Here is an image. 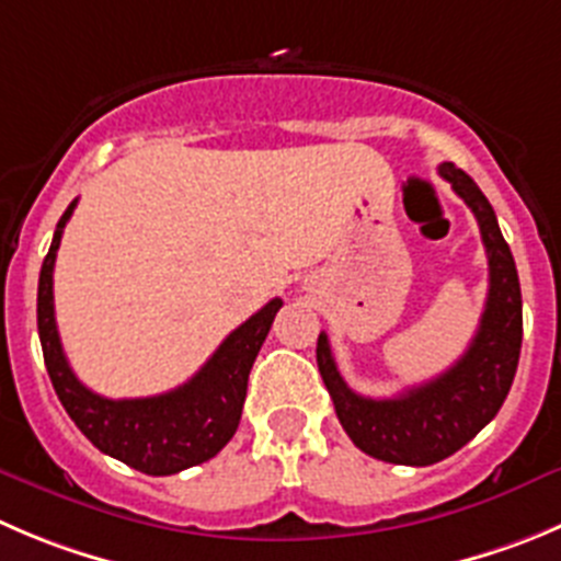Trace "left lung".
Instances as JSON below:
<instances>
[{
  "label": "left lung",
  "mask_w": 561,
  "mask_h": 561,
  "mask_svg": "<svg viewBox=\"0 0 561 561\" xmlns=\"http://www.w3.org/2000/svg\"><path fill=\"white\" fill-rule=\"evenodd\" d=\"M437 173L477 217L490 266L484 313L460 360L399 397L369 399L352 391L339 375L328 335L319 333L317 341L319 375L344 432L357 449L393 466H432L446 460L490 424L515 380L524 341V302L515 259L501 237L493 206L471 175L451 162L440 164Z\"/></svg>",
  "instance_id": "left-lung-1"
}]
</instances>
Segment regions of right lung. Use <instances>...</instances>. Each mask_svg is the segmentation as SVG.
<instances>
[{
  "label": "right lung",
  "mask_w": 561,
  "mask_h": 561,
  "mask_svg": "<svg viewBox=\"0 0 561 561\" xmlns=\"http://www.w3.org/2000/svg\"><path fill=\"white\" fill-rule=\"evenodd\" d=\"M73 209L77 201L57 222L37 280V333L44 346L46 371L62 408L95 449L151 477H170L211 460L237 432L248 397L250 369L284 300L275 297L248 322L239 324L184 386L146 399L99 397L84 388L68 366L55 322L51 275L62 228L71 220Z\"/></svg>",
  "instance_id": "1"
}]
</instances>
